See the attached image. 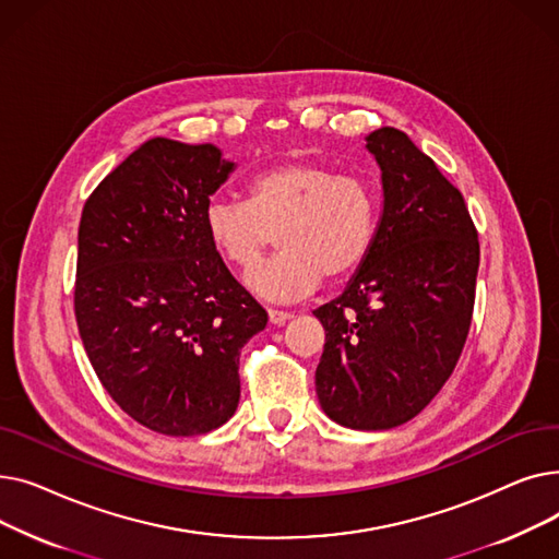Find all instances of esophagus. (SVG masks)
<instances>
[{
  "instance_id": "34e87169",
  "label": "esophagus",
  "mask_w": 559,
  "mask_h": 559,
  "mask_svg": "<svg viewBox=\"0 0 559 559\" xmlns=\"http://www.w3.org/2000/svg\"><path fill=\"white\" fill-rule=\"evenodd\" d=\"M267 312H270V321H272L274 326H283L285 321H289L292 317H295V314L287 312V310H276V308H270Z\"/></svg>"
}]
</instances>
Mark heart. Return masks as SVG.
<instances>
[{
  "label": "heart",
  "instance_id": "obj_1",
  "mask_svg": "<svg viewBox=\"0 0 559 559\" xmlns=\"http://www.w3.org/2000/svg\"><path fill=\"white\" fill-rule=\"evenodd\" d=\"M378 226V192L365 176L295 160L255 174L249 201L213 199L203 211L211 245L251 270L278 233L283 251L247 276L255 297L295 301L324 276L344 278L367 258Z\"/></svg>",
  "mask_w": 559,
  "mask_h": 559
}]
</instances>
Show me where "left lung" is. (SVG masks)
<instances>
[{"label": "left lung", "instance_id": "left-lung-1", "mask_svg": "<svg viewBox=\"0 0 559 559\" xmlns=\"http://www.w3.org/2000/svg\"><path fill=\"white\" fill-rule=\"evenodd\" d=\"M383 215L346 289L314 310L326 331L314 371L321 409L340 426L388 430L435 399L472 326L480 262L462 192L403 131L367 138Z\"/></svg>", "mask_w": 559, "mask_h": 559}]
</instances>
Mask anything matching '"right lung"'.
Here are the masks:
<instances>
[{"mask_svg": "<svg viewBox=\"0 0 559 559\" xmlns=\"http://www.w3.org/2000/svg\"><path fill=\"white\" fill-rule=\"evenodd\" d=\"M233 169L215 144L152 138L81 213V342L110 399L160 435H203L233 417L240 350L267 326L203 228Z\"/></svg>", "mask_w": 559, "mask_h": 559, "instance_id": "1", "label": "right lung"}]
</instances>
